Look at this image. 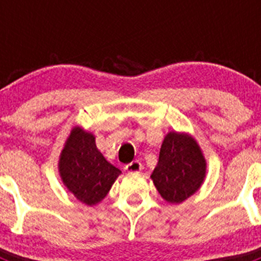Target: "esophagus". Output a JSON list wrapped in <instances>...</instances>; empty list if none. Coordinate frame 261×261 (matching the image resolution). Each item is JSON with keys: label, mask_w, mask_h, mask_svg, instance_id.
<instances>
[{"label": "esophagus", "mask_w": 261, "mask_h": 261, "mask_svg": "<svg viewBox=\"0 0 261 261\" xmlns=\"http://www.w3.org/2000/svg\"><path fill=\"white\" fill-rule=\"evenodd\" d=\"M126 172H140L142 170V165L141 162H138V161H133L132 163H129V165L125 166Z\"/></svg>", "instance_id": "1"}]
</instances>
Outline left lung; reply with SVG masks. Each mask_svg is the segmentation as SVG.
I'll list each match as a JSON object with an SVG mask.
<instances>
[{
  "label": "left lung",
  "instance_id": "left-lung-1",
  "mask_svg": "<svg viewBox=\"0 0 261 261\" xmlns=\"http://www.w3.org/2000/svg\"><path fill=\"white\" fill-rule=\"evenodd\" d=\"M206 176V159L193 136L168 132L159 151L151 180L170 204H180L201 188Z\"/></svg>",
  "mask_w": 261,
  "mask_h": 261
}]
</instances>
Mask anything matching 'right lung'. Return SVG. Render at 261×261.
I'll list each match as a JSON object with an SVG mask.
<instances>
[{
  "label": "right lung",
  "instance_id": "right-lung-1",
  "mask_svg": "<svg viewBox=\"0 0 261 261\" xmlns=\"http://www.w3.org/2000/svg\"><path fill=\"white\" fill-rule=\"evenodd\" d=\"M59 174L66 190L87 206L105 199L121 171L98 150L95 136L73 126L60 153Z\"/></svg>",
  "mask_w": 261,
  "mask_h": 261
}]
</instances>
